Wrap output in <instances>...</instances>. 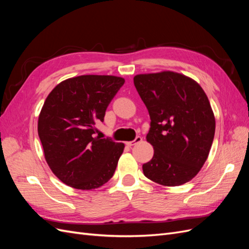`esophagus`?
Masks as SVG:
<instances>
[{
  "label": "esophagus",
  "mask_w": 249,
  "mask_h": 249,
  "mask_svg": "<svg viewBox=\"0 0 249 249\" xmlns=\"http://www.w3.org/2000/svg\"><path fill=\"white\" fill-rule=\"evenodd\" d=\"M141 141H142V137L141 136H137L133 141H127L126 142V145L127 146H133L135 144H137V143H140Z\"/></svg>",
  "instance_id": "obj_1"
}]
</instances>
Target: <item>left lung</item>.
Masks as SVG:
<instances>
[{
    "label": "left lung",
    "instance_id": "obj_1",
    "mask_svg": "<svg viewBox=\"0 0 249 249\" xmlns=\"http://www.w3.org/2000/svg\"><path fill=\"white\" fill-rule=\"evenodd\" d=\"M134 84L148 110L146 141L154 157L142 165L153 182L175 187L191 180L207 161L215 134V116L196 81L164 71L140 73Z\"/></svg>",
    "mask_w": 249,
    "mask_h": 249
}]
</instances>
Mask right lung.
<instances>
[{"mask_svg": "<svg viewBox=\"0 0 249 249\" xmlns=\"http://www.w3.org/2000/svg\"><path fill=\"white\" fill-rule=\"evenodd\" d=\"M124 79L84 74L62 81L44 101L38 117V136L44 159L65 185L80 190L102 187L113 177L124 143L95 136V123Z\"/></svg>", "mask_w": 249, "mask_h": 249, "instance_id": "obj_1", "label": "right lung"}]
</instances>
